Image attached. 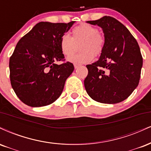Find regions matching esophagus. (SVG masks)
<instances>
[{"label":"esophagus","mask_w":151,"mask_h":151,"mask_svg":"<svg viewBox=\"0 0 151 151\" xmlns=\"http://www.w3.org/2000/svg\"><path fill=\"white\" fill-rule=\"evenodd\" d=\"M79 64H76V63H74V68H75L76 69V68H78V67L79 66Z\"/></svg>","instance_id":"esophagus-1"}]
</instances>
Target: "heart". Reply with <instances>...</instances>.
Segmentation results:
<instances>
[{
  "label": "heart",
  "instance_id": "obj_1",
  "mask_svg": "<svg viewBox=\"0 0 151 151\" xmlns=\"http://www.w3.org/2000/svg\"><path fill=\"white\" fill-rule=\"evenodd\" d=\"M72 37L67 34L63 35L60 39V49L65 56H70L74 53L76 44L82 42L80 50L82 52L69 56L68 61L76 64L90 63L94 56H99L103 52L105 47V37L96 27L81 23L74 27L71 31Z\"/></svg>",
  "mask_w": 151,
  "mask_h": 151
}]
</instances>
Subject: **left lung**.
<instances>
[{"instance_id":"8db88e82","label":"left lung","mask_w":151,"mask_h":151,"mask_svg":"<svg viewBox=\"0 0 151 151\" xmlns=\"http://www.w3.org/2000/svg\"><path fill=\"white\" fill-rule=\"evenodd\" d=\"M87 22L100 26L106 40L98 61L86 65L87 93L101 103L122 102L136 89L141 77L143 58L137 41L123 24L110 16Z\"/></svg>"}]
</instances>
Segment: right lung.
I'll list each match as a JSON object with an SVG mask.
<instances>
[{"mask_svg": "<svg viewBox=\"0 0 151 151\" xmlns=\"http://www.w3.org/2000/svg\"><path fill=\"white\" fill-rule=\"evenodd\" d=\"M74 22H39L17 42L9 62L10 78L23 103L43 107L61 95L74 66L68 61L56 63L65 61L59 41Z\"/></svg>", "mask_w": 151, "mask_h": 151, "instance_id": "right-lung-1", "label": "right lung"}]
</instances>
